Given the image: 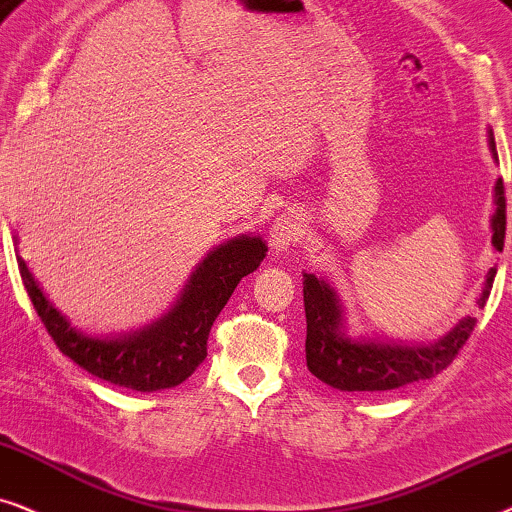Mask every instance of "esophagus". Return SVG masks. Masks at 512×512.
I'll return each instance as SVG.
<instances>
[{
  "label": "esophagus",
  "mask_w": 512,
  "mask_h": 512,
  "mask_svg": "<svg viewBox=\"0 0 512 512\" xmlns=\"http://www.w3.org/2000/svg\"><path fill=\"white\" fill-rule=\"evenodd\" d=\"M299 234H302V220L295 213H283L276 217V222L271 224L269 231V245L276 255H283L288 252L292 245L297 243Z\"/></svg>",
  "instance_id": "esophagus-1"
}]
</instances>
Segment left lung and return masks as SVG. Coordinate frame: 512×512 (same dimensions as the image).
Returning <instances> with one entry per match:
<instances>
[{
  "label": "left lung",
  "instance_id": "left-lung-1",
  "mask_svg": "<svg viewBox=\"0 0 512 512\" xmlns=\"http://www.w3.org/2000/svg\"><path fill=\"white\" fill-rule=\"evenodd\" d=\"M487 142L494 161L496 142L492 128ZM506 241V192L499 177L494 185V215H492V245L496 252L503 250ZM496 267L487 271L478 306L487 304L492 290ZM304 311H306V367L327 386L339 391H391L412 384V381L431 379L440 374L456 358V353L468 342L475 327V318H461L445 337L431 344L381 342L346 335V313L337 290L327 278L304 274Z\"/></svg>",
  "mask_w": 512,
  "mask_h": 512
}]
</instances>
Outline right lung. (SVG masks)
<instances>
[{
	"label": "right lung",
	"mask_w": 512,
	"mask_h": 512,
	"mask_svg": "<svg viewBox=\"0 0 512 512\" xmlns=\"http://www.w3.org/2000/svg\"><path fill=\"white\" fill-rule=\"evenodd\" d=\"M13 241H18V236H13ZM264 257L267 243L260 236L241 234L229 238L203 257L180 297L161 318L117 337H93L77 330L46 297L20 252L16 260L34 311L67 358L109 384L152 393L173 388L192 377L208 356V335L215 318L241 278L260 267Z\"/></svg>",
	"instance_id": "obj_1"
}]
</instances>
